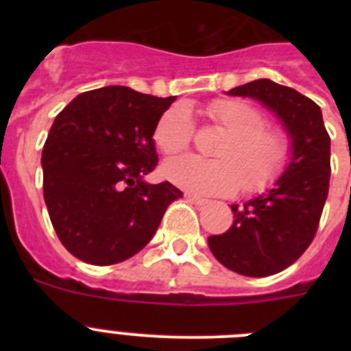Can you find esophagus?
Here are the masks:
<instances>
[{"instance_id":"34e87169","label":"esophagus","mask_w":351,"mask_h":351,"mask_svg":"<svg viewBox=\"0 0 351 351\" xmlns=\"http://www.w3.org/2000/svg\"><path fill=\"white\" fill-rule=\"evenodd\" d=\"M186 198H188L190 202H193L195 206H206V204H209V200H207V198L197 197V195H193V193H186Z\"/></svg>"}]
</instances>
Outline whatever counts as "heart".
Wrapping results in <instances>:
<instances>
[{
  "mask_svg": "<svg viewBox=\"0 0 351 351\" xmlns=\"http://www.w3.org/2000/svg\"><path fill=\"white\" fill-rule=\"evenodd\" d=\"M206 114L225 130L214 147L216 158H176L163 165V176L176 186L195 195H232L243 186L256 191L271 184L288 158L285 133L265 126L258 108L241 100H216ZM193 121L184 105H173L161 114L153 138L161 153L178 154L190 145Z\"/></svg>",
  "mask_w": 351,
  "mask_h": 351,
  "instance_id": "obj_1",
  "label": "heart"
}]
</instances>
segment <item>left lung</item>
I'll return each instance as SVG.
<instances>
[{
	"instance_id": "obj_1",
	"label": "left lung",
	"mask_w": 351,
	"mask_h": 351,
	"mask_svg": "<svg viewBox=\"0 0 351 351\" xmlns=\"http://www.w3.org/2000/svg\"><path fill=\"white\" fill-rule=\"evenodd\" d=\"M226 95L260 101L290 138V158L274 184L243 206L232 204L230 228L207 239L226 269L265 278L291 265L315 237L328 193L330 137L322 108L295 89L258 79Z\"/></svg>"
}]
</instances>
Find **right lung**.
Instances as JSON below:
<instances>
[{
	"mask_svg": "<svg viewBox=\"0 0 351 351\" xmlns=\"http://www.w3.org/2000/svg\"><path fill=\"white\" fill-rule=\"evenodd\" d=\"M173 100L105 86L56 116L42 151L43 198L60 241L82 262L112 265L138 253L182 197L169 181L144 179L158 161L154 126Z\"/></svg>",
	"mask_w": 351,
	"mask_h": 351,
	"instance_id": "obj_1",
	"label": "right lung"
}]
</instances>
